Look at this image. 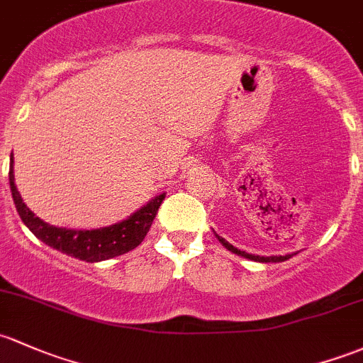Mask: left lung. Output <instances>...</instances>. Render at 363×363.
<instances>
[{"label": "left lung", "instance_id": "left-lung-1", "mask_svg": "<svg viewBox=\"0 0 363 363\" xmlns=\"http://www.w3.org/2000/svg\"><path fill=\"white\" fill-rule=\"evenodd\" d=\"M213 235H216V238L219 240V242L223 243V245L226 247L228 250L233 252V254H236V255H242V257H245V259H250V261H257V262H284V261H287V259H291V257H294V255L297 254V252H294V254H285V255H268V257H264V255H254V254H247L245 250H240V249H236V247H233L230 242H226V240H224L223 236H219V235H217V233H213Z\"/></svg>", "mask_w": 363, "mask_h": 363}]
</instances>
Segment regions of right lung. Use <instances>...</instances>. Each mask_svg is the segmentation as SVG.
Returning <instances> with one entry per match:
<instances>
[{"label": "right lung", "mask_w": 363, "mask_h": 363, "mask_svg": "<svg viewBox=\"0 0 363 363\" xmlns=\"http://www.w3.org/2000/svg\"><path fill=\"white\" fill-rule=\"evenodd\" d=\"M9 179L15 208L29 231L52 249L85 262H101L135 249L147 235L160 205L165 200V193L156 194L144 207L111 226L97 228V230H69V228L52 226L29 211L15 186L13 158H10Z\"/></svg>", "instance_id": "add662e5"}]
</instances>
